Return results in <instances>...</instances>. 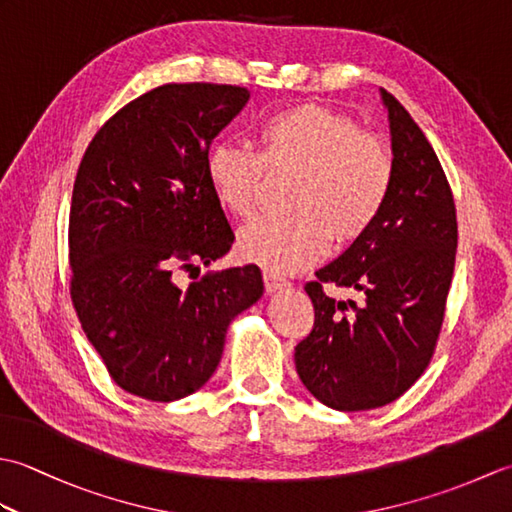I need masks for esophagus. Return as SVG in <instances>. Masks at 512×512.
Returning a JSON list of instances; mask_svg holds the SVG:
<instances>
[{
    "instance_id": "esophagus-1",
    "label": "esophagus",
    "mask_w": 512,
    "mask_h": 512,
    "mask_svg": "<svg viewBox=\"0 0 512 512\" xmlns=\"http://www.w3.org/2000/svg\"><path fill=\"white\" fill-rule=\"evenodd\" d=\"M264 286L270 292V295H275V292L284 290L288 286L286 277H279L277 273H270V270H264Z\"/></svg>"
}]
</instances>
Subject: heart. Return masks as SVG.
<instances>
[{"label": "heart", "instance_id": "b5f03b06", "mask_svg": "<svg viewBox=\"0 0 512 512\" xmlns=\"http://www.w3.org/2000/svg\"><path fill=\"white\" fill-rule=\"evenodd\" d=\"M259 149L217 143L206 156V180L224 211L253 213L268 173H297L286 217H257L237 235L239 253L270 273L308 266L332 235L350 244L385 209L394 158L378 136L347 114L317 103L286 107L257 127Z\"/></svg>", "mask_w": 512, "mask_h": 512}]
</instances>
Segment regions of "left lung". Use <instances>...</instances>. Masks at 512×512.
I'll list each match as a JSON object with an SVG mask.
<instances>
[{"label": "left lung", "instance_id": "obj_1", "mask_svg": "<svg viewBox=\"0 0 512 512\" xmlns=\"http://www.w3.org/2000/svg\"><path fill=\"white\" fill-rule=\"evenodd\" d=\"M387 110L394 184L365 235L317 270L306 292L314 328L295 347L301 383L336 411H365L400 398L427 369L451 288L458 220L436 151L409 112L380 90ZM323 283L350 287L334 300Z\"/></svg>", "mask_w": 512, "mask_h": 512}]
</instances>
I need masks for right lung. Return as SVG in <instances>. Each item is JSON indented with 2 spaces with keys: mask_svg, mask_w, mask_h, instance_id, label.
<instances>
[{
  "mask_svg": "<svg viewBox=\"0 0 512 512\" xmlns=\"http://www.w3.org/2000/svg\"><path fill=\"white\" fill-rule=\"evenodd\" d=\"M248 99L237 85H160L96 132L76 171L72 303L114 383L134 396L171 402L198 391L220 365L228 325L264 295L253 264L187 288L173 279L231 250L206 156Z\"/></svg>",
  "mask_w": 512,
  "mask_h": 512,
  "instance_id": "obj_1",
  "label": "right lung"
}]
</instances>
